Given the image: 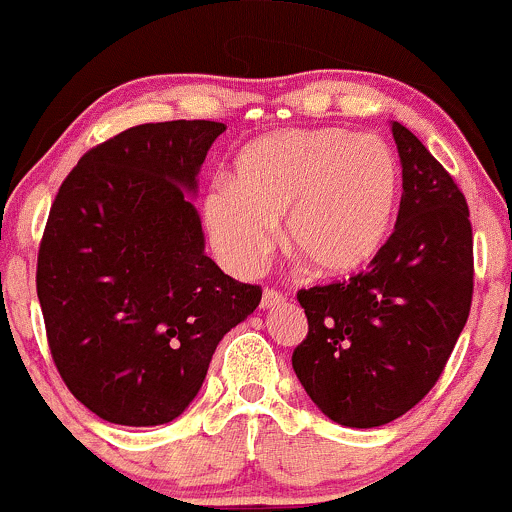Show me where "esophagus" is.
<instances>
[{
    "instance_id": "1",
    "label": "esophagus",
    "mask_w": 512,
    "mask_h": 512,
    "mask_svg": "<svg viewBox=\"0 0 512 512\" xmlns=\"http://www.w3.org/2000/svg\"><path fill=\"white\" fill-rule=\"evenodd\" d=\"M286 303V295L281 291H273V288H266L263 291V298H261V308L263 310H271V308H278V305Z\"/></svg>"
}]
</instances>
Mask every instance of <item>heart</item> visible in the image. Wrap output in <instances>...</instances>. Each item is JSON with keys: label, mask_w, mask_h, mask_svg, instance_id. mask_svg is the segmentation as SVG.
<instances>
[{"label": "heart", "mask_w": 512, "mask_h": 512, "mask_svg": "<svg viewBox=\"0 0 512 512\" xmlns=\"http://www.w3.org/2000/svg\"><path fill=\"white\" fill-rule=\"evenodd\" d=\"M402 167L377 135L345 128H288L244 147L231 182L204 197L209 241L226 266L254 276L286 246L310 271L342 278L382 251L397 219Z\"/></svg>", "instance_id": "heart-1"}]
</instances>
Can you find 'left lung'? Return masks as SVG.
<instances>
[{"label":"left lung","mask_w":512,"mask_h":512,"mask_svg":"<svg viewBox=\"0 0 512 512\" xmlns=\"http://www.w3.org/2000/svg\"><path fill=\"white\" fill-rule=\"evenodd\" d=\"M402 202L365 273L298 293L308 337L293 370L335 424L372 429L407 414L444 372L468 320L473 234L466 197L412 130L392 123Z\"/></svg>","instance_id":"obj_1"}]
</instances>
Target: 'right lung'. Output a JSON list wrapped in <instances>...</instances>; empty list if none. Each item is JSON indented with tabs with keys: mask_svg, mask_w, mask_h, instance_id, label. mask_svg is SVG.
<instances>
[{
	"mask_svg": "<svg viewBox=\"0 0 512 512\" xmlns=\"http://www.w3.org/2000/svg\"><path fill=\"white\" fill-rule=\"evenodd\" d=\"M214 120L145 123L78 160L51 204L36 293L73 397L120 426L177 419L221 337L261 303L204 254L194 194Z\"/></svg>",
	"mask_w": 512,
	"mask_h": 512,
	"instance_id": "add662e5",
	"label": "right lung"
}]
</instances>
